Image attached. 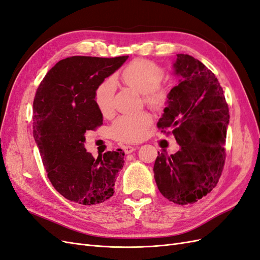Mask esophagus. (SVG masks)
Here are the masks:
<instances>
[{
	"label": "esophagus",
	"mask_w": 260,
	"mask_h": 260,
	"mask_svg": "<svg viewBox=\"0 0 260 260\" xmlns=\"http://www.w3.org/2000/svg\"><path fill=\"white\" fill-rule=\"evenodd\" d=\"M137 148H138V146L127 145V146H124V147H123V151H124V153H125V154H130V153H132L133 151H136Z\"/></svg>",
	"instance_id": "esophagus-1"
}]
</instances>
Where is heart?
Here are the masks:
<instances>
[{
  "label": "heart",
  "instance_id": "heart-1",
  "mask_svg": "<svg viewBox=\"0 0 260 260\" xmlns=\"http://www.w3.org/2000/svg\"><path fill=\"white\" fill-rule=\"evenodd\" d=\"M162 70L155 62L146 59L132 61L121 73L124 84L144 94V102L155 109H161L169 101V89L161 85ZM115 81L108 78L102 82L94 93V101L102 115L112 114L114 109ZM152 115L147 112L123 115L112 127L113 137L121 142H136L143 139L147 128L152 124Z\"/></svg>",
  "mask_w": 260,
  "mask_h": 260
}]
</instances>
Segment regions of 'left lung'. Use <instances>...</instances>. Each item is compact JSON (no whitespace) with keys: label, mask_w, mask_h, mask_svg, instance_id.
Segmentation results:
<instances>
[{"label":"left lung","mask_w":260,"mask_h":260,"mask_svg":"<svg viewBox=\"0 0 260 260\" xmlns=\"http://www.w3.org/2000/svg\"><path fill=\"white\" fill-rule=\"evenodd\" d=\"M174 74L178 85L157 127L170 129L180 149L159 153L154 178L159 192L179 205L198 202L214 188L224 165L229 108L216 76L187 54H178ZM169 133V132H168Z\"/></svg>","instance_id":"obj_1"}]
</instances>
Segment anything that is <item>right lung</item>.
Segmentation results:
<instances>
[{"label":"right lung","mask_w":260,"mask_h":260,"mask_svg":"<svg viewBox=\"0 0 260 260\" xmlns=\"http://www.w3.org/2000/svg\"><path fill=\"white\" fill-rule=\"evenodd\" d=\"M128 56H72L59 60L39 85L34 101V137L48 177L60 195L81 205L111 199L123 167L121 148L94 158L85 132L103 123L94 93Z\"/></svg>","instance_id":"obj_1"}]
</instances>
